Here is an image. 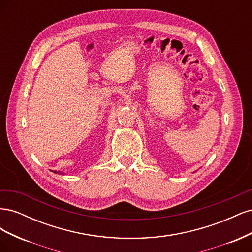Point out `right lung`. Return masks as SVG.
Here are the masks:
<instances>
[{
	"mask_svg": "<svg viewBox=\"0 0 252 252\" xmlns=\"http://www.w3.org/2000/svg\"><path fill=\"white\" fill-rule=\"evenodd\" d=\"M51 171L55 172V173H61V174H62V172H60V171H59V172H57V171H55V170H51Z\"/></svg>",
	"mask_w": 252,
	"mask_h": 252,
	"instance_id": "add662e5",
	"label": "right lung"
}]
</instances>
